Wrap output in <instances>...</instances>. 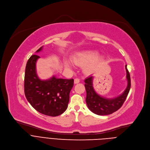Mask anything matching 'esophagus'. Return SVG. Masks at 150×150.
I'll list each match as a JSON object with an SVG mask.
<instances>
[{"label":"esophagus","mask_w":150,"mask_h":150,"mask_svg":"<svg viewBox=\"0 0 150 150\" xmlns=\"http://www.w3.org/2000/svg\"><path fill=\"white\" fill-rule=\"evenodd\" d=\"M79 82V79L78 78H75L74 79V83L76 84V83H78Z\"/></svg>","instance_id":"obj_1"}]
</instances>
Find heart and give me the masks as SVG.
I'll list each match as a JSON object with an SVG mask.
<instances>
[{
  "label": "heart",
  "instance_id": "b5f03b06",
  "mask_svg": "<svg viewBox=\"0 0 150 150\" xmlns=\"http://www.w3.org/2000/svg\"><path fill=\"white\" fill-rule=\"evenodd\" d=\"M95 50H85L80 52L73 56V62L78 66H83V71L86 73H91L97 70L103 62V57L97 55ZM65 67L71 68L72 63L68 60L65 62Z\"/></svg>",
  "mask_w": 150,
  "mask_h": 150
}]
</instances>
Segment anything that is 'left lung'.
<instances>
[{
	"label": "left lung",
	"instance_id": "8db88e82",
	"mask_svg": "<svg viewBox=\"0 0 150 150\" xmlns=\"http://www.w3.org/2000/svg\"><path fill=\"white\" fill-rule=\"evenodd\" d=\"M126 71L127 87L124 92L117 97L107 98L98 94L94 90L93 79V76H90L85 79V87L87 92L86 103L88 109L98 115H108L119 110L125 102L131 88V78L129 71L125 66Z\"/></svg>",
	"mask_w": 150,
	"mask_h": 150
}]
</instances>
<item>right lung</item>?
I'll use <instances>...</instances> for the list:
<instances>
[{
  "instance_id": "1",
  "label": "right lung",
  "mask_w": 150,
  "mask_h": 150,
  "mask_svg": "<svg viewBox=\"0 0 150 150\" xmlns=\"http://www.w3.org/2000/svg\"><path fill=\"white\" fill-rule=\"evenodd\" d=\"M42 47L37 50H41ZM40 57L32 55L28 59L24 77V93L27 100L39 113L49 116L62 114L67 108L74 79L56 78L53 76L41 80L36 72V62Z\"/></svg>"
}]
</instances>
